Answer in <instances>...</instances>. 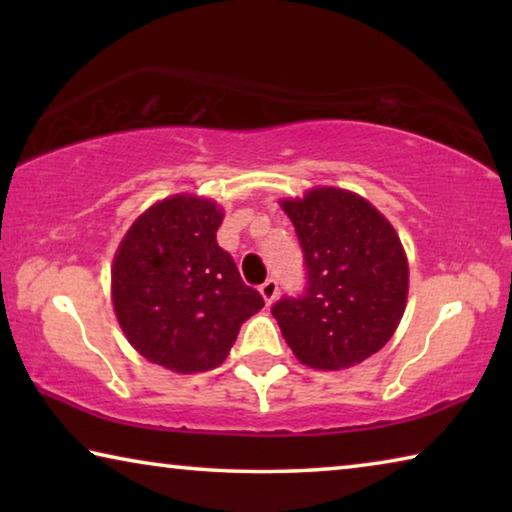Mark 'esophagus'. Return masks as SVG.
Here are the masks:
<instances>
[{"instance_id": "obj_1", "label": "esophagus", "mask_w": 512, "mask_h": 512, "mask_svg": "<svg viewBox=\"0 0 512 512\" xmlns=\"http://www.w3.org/2000/svg\"><path fill=\"white\" fill-rule=\"evenodd\" d=\"M259 293H262V298H264L266 305H271V302L277 296V282L273 280V277H271V280H266L262 287H259Z\"/></svg>"}]
</instances>
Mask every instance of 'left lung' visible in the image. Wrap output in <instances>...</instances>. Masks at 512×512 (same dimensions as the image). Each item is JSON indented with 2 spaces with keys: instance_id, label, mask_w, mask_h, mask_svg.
Returning <instances> with one entry per match:
<instances>
[{
  "instance_id": "8db88e82",
  "label": "left lung",
  "mask_w": 512,
  "mask_h": 512,
  "mask_svg": "<svg viewBox=\"0 0 512 512\" xmlns=\"http://www.w3.org/2000/svg\"><path fill=\"white\" fill-rule=\"evenodd\" d=\"M305 253L307 287L271 307L284 341L316 370L357 366L400 325L409 264L402 241L366 198L316 187L282 201Z\"/></svg>"
}]
</instances>
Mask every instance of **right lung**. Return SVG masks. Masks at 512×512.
Instances as JSON below:
<instances>
[{"label":"right lung","mask_w":512,"mask_h":512,"mask_svg":"<svg viewBox=\"0 0 512 512\" xmlns=\"http://www.w3.org/2000/svg\"><path fill=\"white\" fill-rule=\"evenodd\" d=\"M221 207L169 196L137 219L112 262V305L144 359L192 375L228 357L241 323L264 307L216 244Z\"/></svg>","instance_id":"1"}]
</instances>
